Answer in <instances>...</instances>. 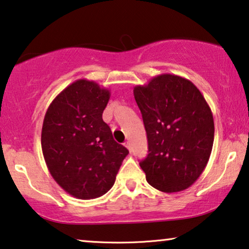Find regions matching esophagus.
Returning a JSON list of instances; mask_svg holds the SVG:
<instances>
[{"label": "esophagus", "mask_w": 249, "mask_h": 249, "mask_svg": "<svg viewBox=\"0 0 249 249\" xmlns=\"http://www.w3.org/2000/svg\"><path fill=\"white\" fill-rule=\"evenodd\" d=\"M125 147L127 148L128 151H131V144H129V142H126V143H125Z\"/></svg>", "instance_id": "esophagus-1"}]
</instances>
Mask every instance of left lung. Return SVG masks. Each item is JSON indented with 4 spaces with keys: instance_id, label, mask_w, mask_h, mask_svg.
<instances>
[{
    "instance_id": "obj_1",
    "label": "left lung",
    "mask_w": 249,
    "mask_h": 249,
    "mask_svg": "<svg viewBox=\"0 0 249 249\" xmlns=\"http://www.w3.org/2000/svg\"><path fill=\"white\" fill-rule=\"evenodd\" d=\"M148 143L140 162L146 181L166 194L194 184L213 150V116L201 92L183 77L162 73L134 87Z\"/></svg>"
}]
</instances>
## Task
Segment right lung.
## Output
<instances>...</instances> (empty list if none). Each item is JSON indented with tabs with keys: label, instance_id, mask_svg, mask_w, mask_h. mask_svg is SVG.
Segmentation results:
<instances>
[{
	"label": "right lung",
	"instance_id": "obj_1",
	"mask_svg": "<svg viewBox=\"0 0 249 249\" xmlns=\"http://www.w3.org/2000/svg\"><path fill=\"white\" fill-rule=\"evenodd\" d=\"M108 89L78 79L66 87L44 115L41 147L49 172L77 199H95L115 183L128 150L113 139L103 112Z\"/></svg>",
	"mask_w": 249,
	"mask_h": 249
}]
</instances>
